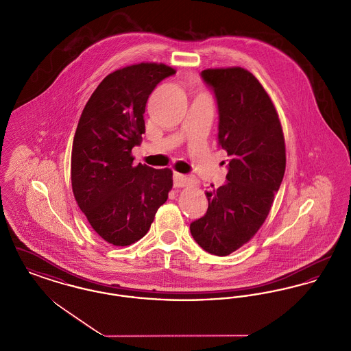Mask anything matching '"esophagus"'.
Listing matches in <instances>:
<instances>
[{"label": "esophagus", "instance_id": "obj_1", "mask_svg": "<svg viewBox=\"0 0 351 351\" xmlns=\"http://www.w3.org/2000/svg\"><path fill=\"white\" fill-rule=\"evenodd\" d=\"M195 179L192 176H188V175H183V173H173V185L176 188H183V186H188V185H192L195 184Z\"/></svg>", "mask_w": 351, "mask_h": 351}]
</instances>
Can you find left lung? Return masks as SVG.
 I'll use <instances>...</instances> for the list:
<instances>
[{"mask_svg": "<svg viewBox=\"0 0 351 351\" xmlns=\"http://www.w3.org/2000/svg\"><path fill=\"white\" fill-rule=\"evenodd\" d=\"M218 104L219 146L230 156L228 183L205 191L204 217L191 223L201 247L226 256L261 229L285 171V143L279 114L263 85L241 67L201 72Z\"/></svg>", "mask_w": 351, "mask_h": 351, "instance_id": "8db88e82", "label": "left lung"}]
</instances>
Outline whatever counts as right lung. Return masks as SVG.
<instances>
[{"label":"right lung","instance_id":"1","mask_svg":"<svg viewBox=\"0 0 351 351\" xmlns=\"http://www.w3.org/2000/svg\"><path fill=\"white\" fill-rule=\"evenodd\" d=\"M176 71L138 63L109 73L84 108L71 155L72 192L93 230L114 246H129L150 230L172 189V169L134 165L151 92Z\"/></svg>","mask_w":351,"mask_h":351}]
</instances>
